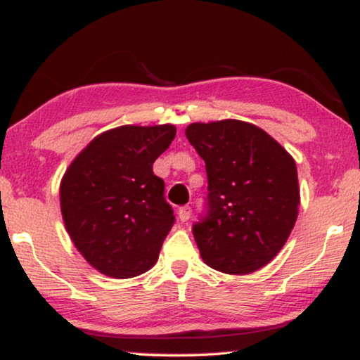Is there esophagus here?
<instances>
[{
    "instance_id": "esophagus-1",
    "label": "esophagus",
    "mask_w": 360,
    "mask_h": 360,
    "mask_svg": "<svg viewBox=\"0 0 360 360\" xmlns=\"http://www.w3.org/2000/svg\"><path fill=\"white\" fill-rule=\"evenodd\" d=\"M191 212H193V209L189 206H181L179 211H177V217H179L183 222H186L191 217Z\"/></svg>"
}]
</instances>
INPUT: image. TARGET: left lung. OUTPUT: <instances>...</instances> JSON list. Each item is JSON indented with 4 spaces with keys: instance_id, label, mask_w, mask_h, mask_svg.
<instances>
[{
    "instance_id": "1",
    "label": "left lung",
    "mask_w": 360,
    "mask_h": 360,
    "mask_svg": "<svg viewBox=\"0 0 360 360\" xmlns=\"http://www.w3.org/2000/svg\"><path fill=\"white\" fill-rule=\"evenodd\" d=\"M186 138L206 162L207 195L193 234L202 261L249 274L276 257L297 219V167L261 127L238 120L193 122Z\"/></svg>"
}]
</instances>
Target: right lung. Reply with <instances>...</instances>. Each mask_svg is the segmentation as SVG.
I'll return each instance as SVG.
<instances>
[{
  "label": "right lung",
  "mask_w": 360,
  "mask_h": 360,
  "mask_svg": "<svg viewBox=\"0 0 360 360\" xmlns=\"http://www.w3.org/2000/svg\"><path fill=\"white\" fill-rule=\"evenodd\" d=\"M174 136L172 124L116 127L68 167L59 189L66 231L103 274L127 279L156 264L176 217L153 165Z\"/></svg>",
  "instance_id": "1"
}]
</instances>
